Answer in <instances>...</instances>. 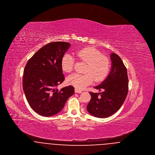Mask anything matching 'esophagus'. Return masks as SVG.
Wrapping results in <instances>:
<instances>
[{
  "label": "esophagus",
  "instance_id": "1",
  "mask_svg": "<svg viewBox=\"0 0 155 155\" xmlns=\"http://www.w3.org/2000/svg\"><path fill=\"white\" fill-rule=\"evenodd\" d=\"M75 93L81 94V93H82V91H80V90H78V89H75Z\"/></svg>",
  "mask_w": 155,
  "mask_h": 155
}]
</instances>
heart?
<instances>
[{
  "instance_id": "b5f03b06",
  "label": "heart",
  "mask_w": 155,
  "mask_h": 155,
  "mask_svg": "<svg viewBox=\"0 0 155 155\" xmlns=\"http://www.w3.org/2000/svg\"><path fill=\"white\" fill-rule=\"evenodd\" d=\"M78 59L87 63L85 67L86 74L74 73L67 78L68 84L76 89L82 90L96 82L103 81L107 76L110 70V60L94 47H87L77 52ZM75 59L73 55L66 53L61 60V66L63 71L70 73L74 66Z\"/></svg>"
}]
</instances>
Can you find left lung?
<instances>
[{"label":"left lung","instance_id":"1","mask_svg":"<svg viewBox=\"0 0 155 155\" xmlns=\"http://www.w3.org/2000/svg\"><path fill=\"white\" fill-rule=\"evenodd\" d=\"M111 67L109 74L99 85L94 87L102 92H89L91 99L87 109L89 113L99 118L114 114L124 103L128 90L127 71L122 60L114 53L110 54ZM101 94V96L98 95Z\"/></svg>","mask_w":155,"mask_h":155}]
</instances>
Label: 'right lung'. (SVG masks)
<instances>
[{
  "label": "right lung",
  "mask_w": 155,
  "mask_h": 155,
  "mask_svg": "<svg viewBox=\"0 0 155 155\" xmlns=\"http://www.w3.org/2000/svg\"><path fill=\"white\" fill-rule=\"evenodd\" d=\"M70 46L65 42L46 44L33 55L25 67L23 91L31 107L41 116L58 114L74 94L71 85L57 88L64 80L61 58Z\"/></svg>",
  "instance_id": "add662e5"
}]
</instances>
